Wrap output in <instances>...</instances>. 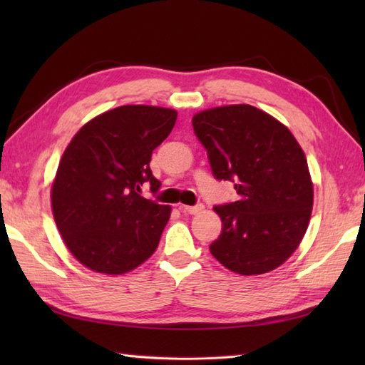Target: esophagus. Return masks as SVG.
Segmentation results:
<instances>
[{"label":"esophagus","instance_id":"obj_1","mask_svg":"<svg viewBox=\"0 0 365 365\" xmlns=\"http://www.w3.org/2000/svg\"><path fill=\"white\" fill-rule=\"evenodd\" d=\"M202 208H204L202 204H197V205H182L180 210L183 213H188V215H196V213H199L200 210H202Z\"/></svg>","mask_w":365,"mask_h":365}]
</instances>
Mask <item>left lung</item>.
<instances>
[{"mask_svg": "<svg viewBox=\"0 0 365 365\" xmlns=\"http://www.w3.org/2000/svg\"><path fill=\"white\" fill-rule=\"evenodd\" d=\"M192 128L215 178L234 183L238 200L215 205L222 221L213 257L251 276L277 268L306 234L314 188L306 155L290 130L251 105L197 113Z\"/></svg>", "mask_w": 365, "mask_h": 365, "instance_id": "left-lung-1", "label": "left lung"}]
</instances>
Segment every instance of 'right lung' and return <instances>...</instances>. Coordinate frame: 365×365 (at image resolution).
<instances>
[{"label": "right lung", "instance_id": "add662e5", "mask_svg": "<svg viewBox=\"0 0 365 365\" xmlns=\"http://www.w3.org/2000/svg\"><path fill=\"white\" fill-rule=\"evenodd\" d=\"M177 111L125 105L97 115L59 161L51 188L53 216L66 246L84 267L123 274L157 250L170 207L139 192H158L152 152L174 128Z\"/></svg>", "mask_w": 365, "mask_h": 365}]
</instances>
